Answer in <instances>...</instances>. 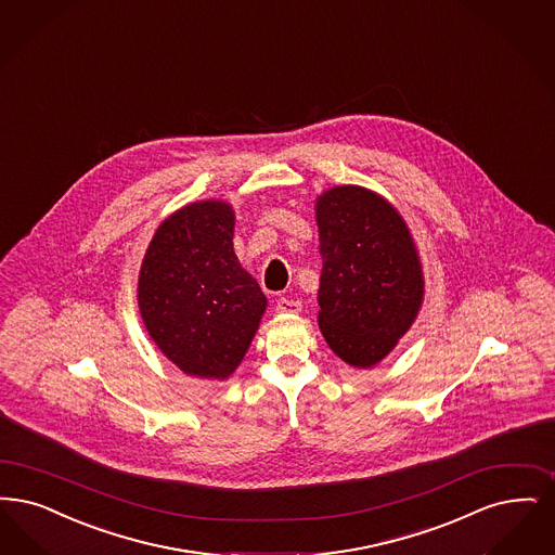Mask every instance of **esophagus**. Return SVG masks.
Returning <instances> with one entry per match:
<instances>
[{
	"mask_svg": "<svg viewBox=\"0 0 555 555\" xmlns=\"http://www.w3.org/2000/svg\"><path fill=\"white\" fill-rule=\"evenodd\" d=\"M276 311L279 313H297V311H301V301L288 299V297H279L276 299Z\"/></svg>",
	"mask_w": 555,
	"mask_h": 555,
	"instance_id": "obj_1",
	"label": "esophagus"
}]
</instances>
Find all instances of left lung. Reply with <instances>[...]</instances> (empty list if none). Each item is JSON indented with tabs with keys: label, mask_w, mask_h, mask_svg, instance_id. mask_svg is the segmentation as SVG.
<instances>
[{
	"label": "left lung",
	"mask_w": 555,
	"mask_h": 555,
	"mask_svg": "<svg viewBox=\"0 0 555 555\" xmlns=\"http://www.w3.org/2000/svg\"><path fill=\"white\" fill-rule=\"evenodd\" d=\"M315 217L320 328L336 356L372 367L395 349L422 306L417 249L399 212L357 185L320 196Z\"/></svg>",
	"instance_id": "obj_1"
}]
</instances>
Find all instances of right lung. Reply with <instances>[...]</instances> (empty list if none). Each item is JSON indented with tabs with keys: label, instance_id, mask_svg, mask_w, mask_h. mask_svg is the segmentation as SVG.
Listing matches in <instances>:
<instances>
[{
	"label": "right lung",
	"instance_id": "obj_1",
	"mask_svg": "<svg viewBox=\"0 0 555 555\" xmlns=\"http://www.w3.org/2000/svg\"><path fill=\"white\" fill-rule=\"evenodd\" d=\"M233 224L229 204H190L156 229L142 262L144 326L190 376L233 374L267 310L262 288L233 251Z\"/></svg>",
	"mask_w": 555,
	"mask_h": 555
}]
</instances>
